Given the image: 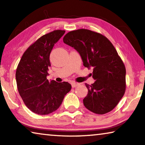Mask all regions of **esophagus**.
Masks as SVG:
<instances>
[{"label":"esophagus","mask_w":145,"mask_h":145,"mask_svg":"<svg viewBox=\"0 0 145 145\" xmlns=\"http://www.w3.org/2000/svg\"><path fill=\"white\" fill-rule=\"evenodd\" d=\"M79 84L78 83H75V82H72V87H73V88H74V87H75L79 86Z\"/></svg>","instance_id":"obj_1"}]
</instances>
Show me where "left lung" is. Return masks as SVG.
I'll use <instances>...</instances> for the list:
<instances>
[{
  "label": "left lung",
  "instance_id": "obj_1",
  "mask_svg": "<svg viewBox=\"0 0 145 145\" xmlns=\"http://www.w3.org/2000/svg\"><path fill=\"white\" fill-rule=\"evenodd\" d=\"M63 41L79 53L83 66L93 68L95 83H85V108L97 114L112 110L125 93L126 70L112 42L102 34L85 29L68 32Z\"/></svg>",
  "mask_w": 145,
  "mask_h": 145
}]
</instances>
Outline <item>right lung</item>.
I'll use <instances>...</instances> for the list:
<instances>
[{"mask_svg":"<svg viewBox=\"0 0 145 145\" xmlns=\"http://www.w3.org/2000/svg\"><path fill=\"white\" fill-rule=\"evenodd\" d=\"M64 33V30H54L40 37L24 53L16 69L18 92L26 106L37 114L47 115L56 111L72 89L68 82L46 79L50 54Z\"/></svg>","mask_w":145,"mask_h":145,"instance_id":"add662e5","label":"right lung"}]
</instances>
